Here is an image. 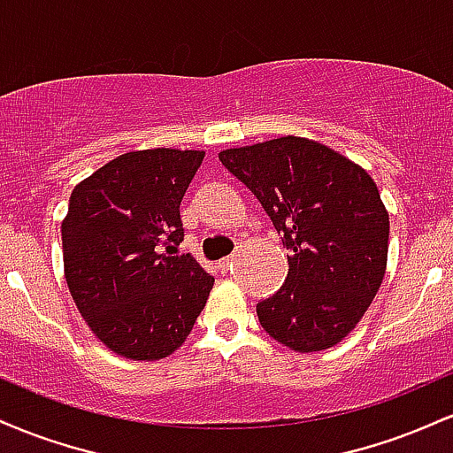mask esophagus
Segmentation results:
<instances>
[{
    "instance_id": "obj_1",
    "label": "esophagus",
    "mask_w": 453,
    "mask_h": 453,
    "mask_svg": "<svg viewBox=\"0 0 453 453\" xmlns=\"http://www.w3.org/2000/svg\"><path fill=\"white\" fill-rule=\"evenodd\" d=\"M232 262H234V257H226V259H221V262H219L221 273H227V270L232 268Z\"/></svg>"
}]
</instances>
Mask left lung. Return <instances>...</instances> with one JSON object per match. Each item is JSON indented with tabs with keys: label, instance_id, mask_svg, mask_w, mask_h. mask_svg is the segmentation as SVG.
Segmentation results:
<instances>
[{
	"label": "left lung",
	"instance_id": "1",
	"mask_svg": "<svg viewBox=\"0 0 453 453\" xmlns=\"http://www.w3.org/2000/svg\"><path fill=\"white\" fill-rule=\"evenodd\" d=\"M219 159L292 251L285 283L257 303L259 324L300 353L341 342L386 274L389 215L375 180L345 155L298 136L226 149Z\"/></svg>",
	"mask_w": 453,
	"mask_h": 453
}]
</instances>
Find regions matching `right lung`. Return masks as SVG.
<instances>
[{
	"instance_id": "right-lung-1",
	"label": "right lung",
	"mask_w": 453,
	"mask_h": 453,
	"mask_svg": "<svg viewBox=\"0 0 453 453\" xmlns=\"http://www.w3.org/2000/svg\"><path fill=\"white\" fill-rule=\"evenodd\" d=\"M204 150L147 149L108 161L74 187L61 223L65 280L87 326L129 360L183 345L215 279L183 242L180 202Z\"/></svg>"
}]
</instances>
